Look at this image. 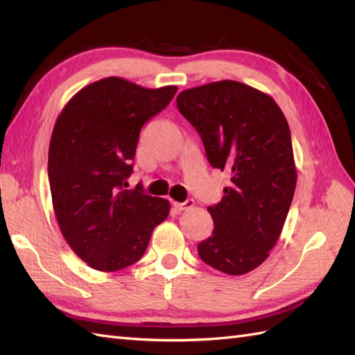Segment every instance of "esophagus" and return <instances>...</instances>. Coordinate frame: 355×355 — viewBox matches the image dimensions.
<instances>
[{"mask_svg": "<svg viewBox=\"0 0 355 355\" xmlns=\"http://www.w3.org/2000/svg\"><path fill=\"white\" fill-rule=\"evenodd\" d=\"M172 205H173V207H175L177 210H187V209H192L195 206V201L192 198H189V200H186L184 202L173 201Z\"/></svg>", "mask_w": 355, "mask_h": 355, "instance_id": "34e87169", "label": "esophagus"}]
</instances>
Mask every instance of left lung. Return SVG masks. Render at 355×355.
<instances>
[{
    "label": "left lung",
    "mask_w": 355,
    "mask_h": 355,
    "mask_svg": "<svg viewBox=\"0 0 355 355\" xmlns=\"http://www.w3.org/2000/svg\"><path fill=\"white\" fill-rule=\"evenodd\" d=\"M178 111L201 135L212 168L230 172L212 236L198 244L207 266L239 276L259 267L281 236L296 189L290 126L273 97L236 80L187 88Z\"/></svg>",
    "instance_id": "obj_1"
}]
</instances>
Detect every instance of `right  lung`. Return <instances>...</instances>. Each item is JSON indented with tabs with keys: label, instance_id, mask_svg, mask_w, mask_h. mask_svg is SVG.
<instances>
[{
	"label": "right lung",
	"instance_id": "right-lung-1",
	"mask_svg": "<svg viewBox=\"0 0 355 355\" xmlns=\"http://www.w3.org/2000/svg\"><path fill=\"white\" fill-rule=\"evenodd\" d=\"M175 93V85L111 76L82 88L58 116L49 148L53 210L71 250L94 270L137 262L169 215L168 200L125 187L141 126Z\"/></svg>",
	"mask_w": 355,
	"mask_h": 355
}]
</instances>
